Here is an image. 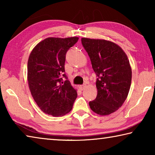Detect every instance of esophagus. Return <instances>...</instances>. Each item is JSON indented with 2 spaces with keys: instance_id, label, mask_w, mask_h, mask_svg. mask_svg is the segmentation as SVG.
<instances>
[{
  "instance_id": "esophagus-1",
  "label": "esophagus",
  "mask_w": 155,
  "mask_h": 155,
  "mask_svg": "<svg viewBox=\"0 0 155 155\" xmlns=\"http://www.w3.org/2000/svg\"><path fill=\"white\" fill-rule=\"evenodd\" d=\"M86 87V85L85 84H83V85H79V88H80V90H85V88Z\"/></svg>"
}]
</instances>
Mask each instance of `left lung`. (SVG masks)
Instances as JSON below:
<instances>
[{
	"mask_svg": "<svg viewBox=\"0 0 155 155\" xmlns=\"http://www.w3.org/2000/svg\"><path fill=\"white\" fill-rule=\"evenodd\" d=\"M97 77L98 94L89 103L96 114L107 115L115 112L127 98L132 70L128 57L119 46L104 40L81 38Z\"/></svg>",
	"mask_w": 155,
	"mask_h": 155,
	"instance_id": "obj_1",
	"label": "left lung"
}]
</instances>
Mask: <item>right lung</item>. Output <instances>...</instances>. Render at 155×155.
I'll use <instances>...</instances> for the list:
<instances>
[{
	"mask_svg": "<svg viewBox=\"0 0 155 155\" xmlns=\"http://www.w3.org/2000/svg\"><path fill=\"white\" fill-rule=\"evenodd\" d=\"M78 40L77 37L46 38L37 44L28 57V87L34 101L46 114L63 116L72 109L77 92L65 74L64 65L66 52Z\"/></svg>",
	"mask_w": 155,
	"mask_h": 155,
	"instance_id": "obj_1",
	"label": "right lung"
}]
</instances>
